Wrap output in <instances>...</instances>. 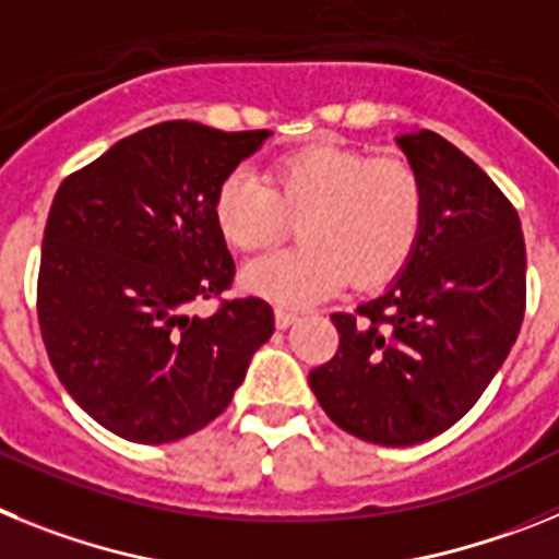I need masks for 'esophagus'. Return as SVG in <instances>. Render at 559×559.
I'll return each instance as SVG.
<instances>
[{
  "label": "esophagus",
  "mask_w": 559,
  "mask_h": 559,
  "mask_svg": "<svg viewBox=\"0 0 559 559\" xmlns=\"http://www.w3.org/2000/svg\"><path fill=\"white\" fill-rule=\"evenodd\" d=\"M295 320H298V314L289 312V309H275V326L278 329H286V326H293Z\"/></svg>",
  "instance_id": "1"
}]
</instances>
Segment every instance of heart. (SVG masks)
<instances>
[{
  "label": "heart",
  "mask_w": 559,
  "mask_h": 559,
  "mask_svg": "<svg viewBox=\"0 0 559 559\" xmlns=\"http://www.w3.org/2000/svg\"><path fill=\"white\" fill-rule=\"evenodd\" d=\"M300 216L298 247L245 266L250 293L307 307L352 278L371 289L405 270L427 219L425 177L407 157L312 143L273 159L266 177L236 168L213 193V222L236 250H264Z\"/></svg>",
  "instance_id": "heart-1"
}]
</instances>
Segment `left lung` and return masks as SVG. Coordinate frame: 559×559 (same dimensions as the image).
I'll use <instances>...</instances> for the list:
<instances>
[{"label":"left lung","instance_id":"8db88e82","mask_svg":"<svg viewBox=\"0 0 559 559\" xmlns=\"http://www.w3.org/2000/svg\"><path fill=\"white\" fill-rule=\"evenodd\" d=\"M427 219L405 273L354 312L309 385L329 419L371 444L407 448L453 427L492 382L526 312V245L503 191L436 132L405 134Z\"/></svg>","mask_w":559,"mask_h":559}]
</instances>
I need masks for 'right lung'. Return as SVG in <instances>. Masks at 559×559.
Here are the masks:
<instances>
[{
	"mask_svg": "<svg viewBox=\"0 0 559 559\" xmlns=\"http://www.w3.org/2000/svg\"><path fill=\"white\" fill-rule=\"evenodd\" d=\"M273 132L168 120L118 140L52 199L36 307L61 385L120 439L168 444L230 405L275 332L261 298H222L236 264L213 193ZM197 299L221 307L190 314Z\"/></svg>",
	"mask_w": 559,
	"mask_h": 559,
	"instance_id": "add662e5",
	"label": "right lung"
}]
</instances>
